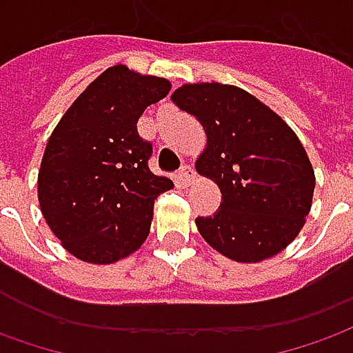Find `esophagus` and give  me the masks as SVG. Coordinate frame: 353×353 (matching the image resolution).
I'll list each match as a JSON object with an SVG mask.
<instances>
[{
    "label": "esophagus",
    "instance_id": "esophagus-1",
    "mask_svg": "<svg viewBox=\"0 0 353 353\" xmlns=\"http://www.w3.org/2000/svg\"><path fill=\"white\" fill-rule=\"evenodd\" d=\"M193 177H195V172H193V168L191 166H183L177 172V179H179L183 185H189V183L193 181Z\"/></svg>",
    "mask_w": 353,
    "mask_h": 353
}]
</instances>
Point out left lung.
<instances>
[{
    "label": "left lung",
    "instance_id": "8db88e82",
    "mask_svg": "<svg viewBox=\"0 0 353 353\" xmlns=\"http://www.w3.org/2000/svg\"><path fill=\"white\" fill-rule=\"evenodd\" d=\"M172 102L205 129L207 146L195 170L222 193L216 212L195 220L199 234L237 263L278 255L301 232L313 203L315 172L301 141L239 86L183 85Z\"/></svg>",
    "mask_w": 353,
    "mask_h": 353
}]
</instances>
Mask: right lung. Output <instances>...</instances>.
Instances as JSON below:
<instances>
[{
	"label": "right lung",
	"mask_w": 353,
	"mask_h": 353,
	"mask_svg": "<svg viewBox=\"0 0 353 353\" xmlns=\"http://www.w3.org/2000/svg\"><path fill=\"white\" fill-rule=\"evenodd\" d=\"M168 79L108 67L79 94L48 139L38 203L73 257L112 265L145 243L154 199L172 179L148 170L152 145L137 133L146 108L166 98Z\"/></svg>",
	"instance_id": "right-lung-1"
}]
</instances>
